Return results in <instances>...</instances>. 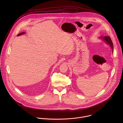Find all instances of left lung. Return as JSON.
Wrapping results in <instances>:
<instances>
[{"label": "left lung", "instance_id": "1", "mask_svg": "<svg viewBox=\"0 0 123 123\" xmlns=\"http://www.w3.org/2000/svg\"><path fill=\"white\" fill-rule=\"evenodd\" d=\"M100 38L102 39V40H103V41H104L105 42H106L107 44H108L109 45H110V46L111 47V48L112 49V51L113 52V43L112 42L111 40V38H110V37H100Z\"/></svg>", "mask_w": 123, "mask_h": 123}]
</instances>
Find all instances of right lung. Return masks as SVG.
Listing matches in <instances>:
<instances>
[{"label":"right lung","mask_w":123,"mask_h":123,"mask_svg":"<svg viewBox=\"0 0 123 123\" xmlns=\"http://www.w3.org/2000/svg\"><path fill=\"white\" fill-rule=\"evenodd\" d=\"M25 33V32H21L20 33H19L18 34H17V36H21V35H22L23 34H24Z\"/></svg>","instance_id":"obj_1"}]
</instances>
